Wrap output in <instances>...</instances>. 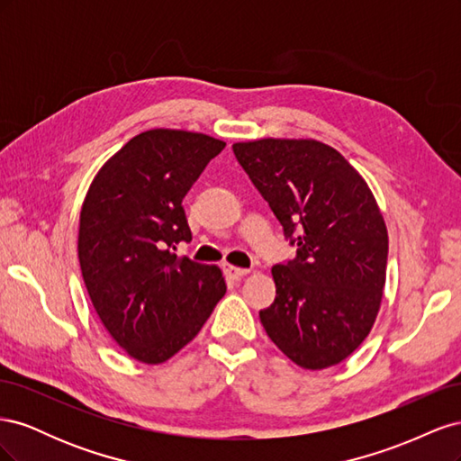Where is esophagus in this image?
Wrapping results in <instances>:
<instances>
[{"instance_id":"obj_1","label":"esophagus","mask_w":461,"mask_h":461,"mask_svg":"<svg viewBox=\"0 0 461 461\" xmlns=\"http://www.w3.org/2000/svg\"><path fill=\"white\" fill-rule=\"evenodd\" d=\"M225 273L230 276V278H236V281H239V278H242V276H246L248 273H249V269H242V267H234V265H225Z\"/></svg>"}]
</instances>
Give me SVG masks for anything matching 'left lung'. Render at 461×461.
I'll list each match as a JSON object with an SVG mask.
<instances>
[{
	"label": "left lung",
	"mask_w": 461,
	"mask_h": 461,
	"mask_svg": "<svg viewBox=\"0 0 461 461\" xmlns=\"http://www.w3.org/2000/svg\"><path fill=\"white\" fill-rule=\"evenodd\" d=\"M232 149L296 246L271 269L276 296L261 325L296 366H337L366 340L383 300L388 234L373 192L323 142L263 138Z\"/></svg>",
	"instance_id": "1"
}]
</instances>
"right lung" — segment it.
<instances>
[{
  "mask_svg": "<svg viewBox=\"0 0 461 461\" xmlns=\"http://www.w3.org/2000/svg\"><path fill=\"white\" fill-rule=\"evenodd\" d=\"M225 146L200 132L146 131L102 167L82 203L78 261L92 305L142 364L183 350L227 292L217 265L175 254L192 240L183 200Z\"/></svg>",
  "mask_w": 461,
  "mask_h": 461,
  "instance_id": "right-lung-1",
  "label": "right lung"
}]
</instances>
